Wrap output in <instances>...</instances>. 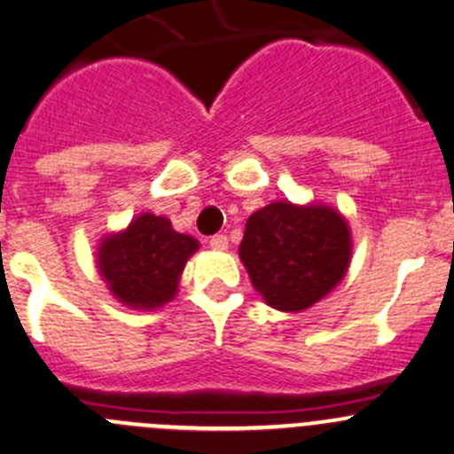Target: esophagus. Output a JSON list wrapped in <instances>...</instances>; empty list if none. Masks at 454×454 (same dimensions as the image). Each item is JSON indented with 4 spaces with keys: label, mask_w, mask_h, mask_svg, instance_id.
Wrapping results in <instances>:
<instances>
[{
    "label": "esophagus",
    "mask_w": 454,
    "mask_h": 454,
    "mask_svg": "<svg viewBox=\"0 0 454 454\" xmlns=\"http://www.w3.org/2000/svg\"><path fill=\"white\" fill-rule=\"evenodd\" d=\"M208 246H211L213 250H226L228 237L226 235H215V237H211V241H208Z\"/></svg>",
    "instance_id": "esophagus-1"
}]
</instances>
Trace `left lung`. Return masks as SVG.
Instances as JSON below:
<instances>
[{
  "mask_svg": "<svg viewBox=\"0 0 454 454\" xmlns=\"http://www.w3.org/2000/svg\"><path fill=\"white\" fill-rule=\"evenodd\" d=\"M239 259L265 304L298 313L341 283L352 261V232L335 207L276 200L247 217Z\"/></svg>",
  "mask_w": 454,
  "mask_h": 454,
  "instance_id": "left-lung-1",
  "label": "left lung"
}]
</instances>
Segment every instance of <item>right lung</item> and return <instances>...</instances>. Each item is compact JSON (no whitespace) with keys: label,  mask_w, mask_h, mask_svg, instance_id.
<instances>
[{"label":"right lung","mask_w":454,"mask_h":454,"mask_svg":"<svg viewBox=\"0 0 454 454\" xmlns=\"http://www.w3.org/2000/svg\"><path fill=\"white\" fill-rule=\"evenodd\" d=\"M198 250L200 241L174 231L163 215L141 213L102 237L95 265L123 307L154 311L176 298L184 265Z\"/></svg>","instance_id":"add662e5"}]
</instances>
